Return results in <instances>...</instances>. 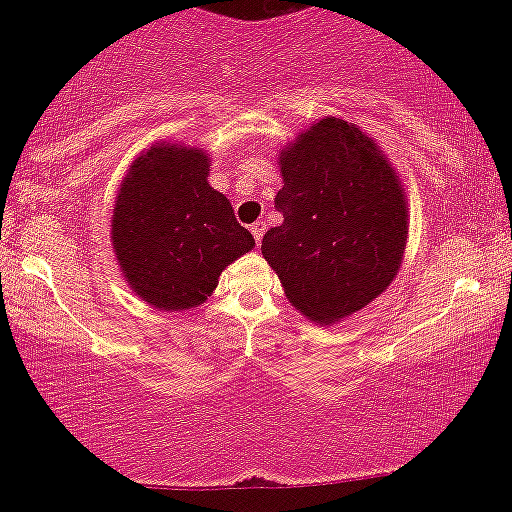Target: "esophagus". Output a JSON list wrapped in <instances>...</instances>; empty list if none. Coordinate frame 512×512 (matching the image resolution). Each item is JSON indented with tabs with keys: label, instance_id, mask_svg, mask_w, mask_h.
Segmentation results:
<instances>
[{
	"label": "esophagus",
	"instance_id": "esophagus-1",
	"mask_svg": "<svg viewBox=\"0 0 512 512\" xmlns=\"http://www.w3.org/2000/svg\"><path fill=\"white\" fill-rule=\"evenodd\" d=\"M250 231H252V236H255V243L260 245L264 231H267V223H264V221H255V223H252V226H250Z\"/></svg>",
	"mask_w": 512,
	"mask_h": 512
}]
</instances>
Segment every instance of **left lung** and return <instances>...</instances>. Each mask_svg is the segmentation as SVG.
I'll return each instance as SVG.
<instances>
[{"label":"left lung","instance_id":"left-lung-1","mask_svg":"<svg viewBox=\"0 0 512 512\" xmlns=\"http://www.w3.org/2000/svg\"><path fill=\"white\" fill-rule=\"evenodd\" d=\"M279 226L262 255L289 301L315 322H337L378 298L407 245V202L373 139L327 117L281 151Z\"/></svg>","mask_w":512,"mask_h":512}]
</instances>
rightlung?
<instances>
[{
  "instance_id": "1",
  "label": "right lung",
  "mask_w": 512,
  "mask_h": 512,
  "mask_svg": "<svg viewBox=\"0 0 512 512\" xmlns=\"http://www.w3.org/2000/svg\"><path fill=\"white\" fill-rule=\"evenodd\" d=\"M207 170L202 151L154 146L134 161L117 192V262L154 308H197L223 269L255 245L231 202L207 182Z\"/></svg>"
}]
</instances>
